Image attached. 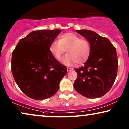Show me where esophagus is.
Instances as JSON below:
<instances>
[{"label": "esophagus", "mask_w": 129, "mask_h": 129, "mask_svg": "<svg viewBox=\"0 0 129 129\" xmlns=\"http://www.w3.org/2000/svg\"><path fill=\"white\" fill-rule=\"evenodd\" d=\"M67 69L68 71H72V70H73V69H72V68H67Z\"/></svg>", "instance_id": "34e87169"}]
</instances>
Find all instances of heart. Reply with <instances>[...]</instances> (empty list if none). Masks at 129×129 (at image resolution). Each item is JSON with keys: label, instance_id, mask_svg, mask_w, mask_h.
<instances>
[{"label": "heart", "instance_id": "obj_1", "mask_svg": "<svg viewBox=\"0 0 129 129\" xmlns=\"http://www.w3.org/2000/svg\"><path fill=\"white\" fill-rule=\"evenodd\" d=\"M49 50L53 57L58 61L61 60L62 55L67 51L68 54L63 58L62 62L71 66L75 62L82 64L87 61L91 54V46L87 39L68 32L60 36L58 41L51 42Z\"/></svg>", "mask_w": 129, "mask_h": 129}]
</instances>
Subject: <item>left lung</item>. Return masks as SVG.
<instances>
[{"label": "left lung", "instance_id": "obj_1", "mask_svg": "<svg viewBox=\"0 0 129 129\" xmlns=\"http://www.w3.org/2000/svg\"><path fill=\"white\" fill-rule=\"evenodd\" d=\"M77 32L90 42L91 54L84 66L75 69L77 73L74 87L89 99L101 97L110 90L117 74L116 49L107 38L86 29Z\"/></svg>", "mask_w": 129, "mask_h": 129}]
</instances>
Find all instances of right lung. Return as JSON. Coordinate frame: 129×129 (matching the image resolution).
Returning a JSON list of instances; mask_svg holds the SVG:
<instances>
[{"mask_svg": "<svg viewBox=\"0 0 129 129\" xmlns=\"http://www.w3.org/2000/svg\"><path fill=\"white\" fill-rule=\"evenodd\" d=\"M61 30H39L19 41L12 52L11 70L17 85L34 100L52 97L67 73V67L53 57L49 48Z\"/></svg>", "mask_w": 129, "mask_h": 129, "instance_id": "add662e5", "label": "right lung"}]
</instances>
